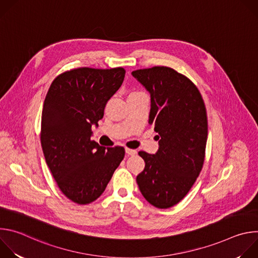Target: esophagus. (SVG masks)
<instances>
[{"instance_id": "obj_1", "label": "esophagus", "mask_w": 258, "mask_h": 258, "mask_svg": "<svg viewBox=\"0 0 258 258\" xmlns=\"http://www.w3.org/2000/svg\"><path fill=\"white\" fill-rule=\"evenodd\" d=\"M125 153L130 156H133V155H135V154H137V151L136 150H133V149H128V148H125Z\"/></svg>"}]
</instances>
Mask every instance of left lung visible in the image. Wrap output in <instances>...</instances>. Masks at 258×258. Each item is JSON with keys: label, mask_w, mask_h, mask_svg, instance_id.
Masks as SVG:
<instances>
[{"label": "left lung", "mask_w": 258, "mask_h": 258, "mask_svg": "<svg viewBox=\"0 0 258 258\" xmlns=\"http://www.w3.org/2000/svg\"><path fill=\"white\" fill-rule=\"evenodd\" d=\"M151 98L149 123L158 134L155 154L140 151L145 161L137 182L144 198L169 208L185 197L204 162L208 135L206 108L197 87L165 66L132 72Z\"/></svg>", "instance_id": "obj_1"}]
</instances>
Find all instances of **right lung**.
Listing matches in <instances>:
<instances>
[{"label":"right lung","instance_id":"right-lung-1","mask_svg":"<svg viewBox=\"0 0 258 258\" xmlns=\"http://www.w3.org/2000/svg\"><path fill=\"white\" fill-rule=\"evenodd\" d=\"M125 70L77 68L52 83L42 112L41 143L61 192L89 204L105 191L124 157L123 147L104 148L91 140L108 102L122 85Z\"/></svg>","mask_w":258,"mask_h":258}]
</instances>
